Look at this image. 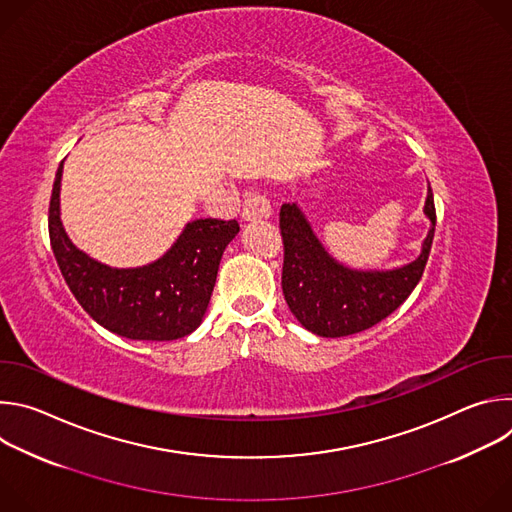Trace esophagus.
I'll list each match as a JSON object with an SVG mask.
<instances>
[{
    "label": "esophagus",
    "instance_id": "esophagus-1",
    "mask_svg": "<svg viewBox=\"0 0 512 512\" xmlns=\"http://www.w3.org/2000/svg\"><path fill=\"white\" fill-rule=\"evenodd\" d=\"M269 214H271V204L265 196L257 192L245 194L243 208H241L243 221H263V218H269Z\"/></svg>",
    "mask_w": 512,
    "mask_h": 512
}]
</instances>
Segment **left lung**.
I'll return each mask as SVG.
<instances>
[{"mask_svg": "<svg viewBox=\"0 0 512 512\" xmlns=\"http://www.w3.org/2000/svg\"><path fill=\"white\" fill-rule=\"evenodd\" d=\"M431 229L415 261L389 271H358L328 255L298 204H283L279 229L283 239L281 287L298 322L324 338L369 330L393 314L419 283L435 233L433 192L423 206Z\"/></svg>", "mask_w": 512, "mask_h": 512, "instance_id": "obj_1", "label": "left lung"}]
</instances>
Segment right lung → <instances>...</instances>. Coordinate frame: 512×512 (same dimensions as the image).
<instances>
[{
    "label": "right lung",
    "mask_w": 512,
    "mask_h": 512,
    "mask_svg": "<svg viewBox=\"0 0 512 512\" xmlns=\"http://www.w3.org/2000/svg\"><path fill=\"white\" fill-rule=\"evenodd\" d=\"M60 178L56 170L48 233L60 273L72 296L103 328L129 340H176L194 332L208 308L218 265L239 233L237 221L198 218L158 261L117 269L77 249L60 221Z\"/></svg>",
    "instance_id": "1"
}]
</instances>
